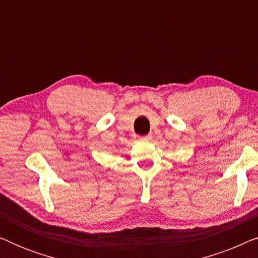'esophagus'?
I'll return each instance as SVG.
<instances>
[{
	"instance_id": "1",
	"label": "esophagus",
	"mask_w": 258,
	"mask_h": 258,
	"mask_svg": "<svg viewBox=\"0 0 258 258\" xmlns=\"http://www.w3.org/2000/svg\"><path fill=\"white\" fill-rule=\"evenodd\" d=\"M139 140H142V141H150V140H151V135H147V136H139Z\"/></svg>"
}]
</instances>
